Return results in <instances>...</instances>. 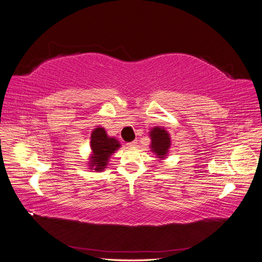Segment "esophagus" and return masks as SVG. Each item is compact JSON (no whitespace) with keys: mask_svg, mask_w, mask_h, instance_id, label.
Returning <instances> with one entry per match:
<instances>
[{"mask_svg":"<svg viewBox=\"0 0 262 262\" xmlns=\"http://www.w3.org/2000/svg\"><path fill=\"white\" fill-rule=\"evenodd\" d=\"M137 144H138V140H134V141H132V142H129V143L126 144V145H128L129 147H134Z\"/></svg>","mask_w":262,"mask_h":262,"instance_id":"esophagus-1","label":"esophagus"}]
</instances>
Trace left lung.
I'll list each match as a JSON object with an SVG mask.
<instances>
[{
	"label": "left lung",
	"instance_id": "obj_1",
	"mask_svg": "<svg viewBox=\"0 0 262 262\" xmlns=\"http://www.w3.org/2000/svg\"><path fill=\"white\" fill-rule=\"evenodd\" d=\"M150 139H152L150 146H152L153 152L156 153L158 158H165L170 146V138L167 131L163 128L155 126L150 131Z\"/></svg>",
	"mask_w": 262,
	"mask_h": 262
}]
</instances>
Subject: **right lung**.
<instances>
[{
    "instance_id": "obj_1",
    "label": "right lung",
    "mask_w": 262,
    "mask_h": 262,
    "mask_svg": "<svg viewBox=\"0 0 262 262\" xmlns=\"http://www.w3.org/2000/svg\"><path fill=\"white\" fill-rule=\"evenodd\" d=\"M91 147L93 156L91 157L92 168L95 167V170H102L108 163V158L110 157L115 150L120 146L119 142L114 139L109 138L104 128H96L92 132L91 137Z\"/></svg>"
}]
</instances>
